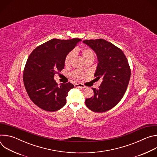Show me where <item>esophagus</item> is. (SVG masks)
<instances>
[{
  "mask_svg": "<svg viewBox=\"0 0 157 157\" xmlns=\"http://www.w3.org/2000/svg\"><path fill=\"white\" fill-rule=\"evenodd\" d=\"M75 87H81V88H85L86 87V86H84V84H82L81 83L75 84Z\"/></svg>",
  "mask_w": 157,
  "mask_h": 157,
  "instance_id": "obj_1",
  "label": "esophagus"
}]
</instances>
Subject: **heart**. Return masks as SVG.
<instances>
[{
  "instance_id": "obj_1",
  "label": "heart",
  "mask_w": 157,
  "mask_h": 157,
  "mask_svg": "<svg viewBox=\"0 0 157 157\" xmlns=\"http://www.w3.org/2000/svg\"><path fill=\"white\" fill-rule=\"evenodd\" d=\"M79 51V49H76V50H75V52L72 51L67 54V55L66 56L65 59H64L65 65H69L71 64L72 60L73 59V58L75 57V53H76ZM81 53L83 59L85 61L87 60L89 58H94V53L93 51L89 48H84L82 49L81 51ZM72 76L73 78H76V79H81L82 78L83 75H82V73H81L80 71H75L73 72Z\"/></svg>"
}]
</instances>
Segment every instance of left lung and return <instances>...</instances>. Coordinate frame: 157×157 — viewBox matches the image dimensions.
Wrapping results in <instances>:
<instances>
[{"mask_svg": "<svg viewBox=\"0 0 157 157\" xmlns=\"http://www.w3.org/2000/svg\"><path fill=\"white\" fill-rule=\"evenodd\" d=\"M97 55L98 64L94 76L102 78L99 89L92 88L94 96L86 99V106L95 113H104L116 106L127 88L130 68L123 52L104 39L86 40Z\"/></svg>", "mask_w": 157, "mask_h": 157, "instance_id": "8db88e82", "label": "left lung"}]
</instances>
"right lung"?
I'll return each mask as SVG.
<instances>
[{
  "instance_id": "1",
  "label": "right lung",
  "mask_w": 157,
  "mask_h": 157,
  "mask_svg": "<svg viewBox=\"0 0 157 157\" xmlns=\"http://www.w3.org/2000/svg\"><path fill=\"white\" fill-rule=\"evenodd\" d=\"M81 40L52 39L33 50L24 70V82L32 102L43 110L56 111L66 103V96L74 85H58L54 76L64 67V59Z\"/></svg>"
}]
</instances>
